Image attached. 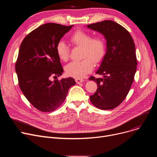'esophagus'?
Masks as SVG:
<instances>
[{"mask_svg":"<svg viewBox=\"0 0 157 157\" xmlns=\"http://www.w3.org/2000/svg\"><path fill=\"white\" fill-rule=\"evenodd\" d=\"M75 81H76V83H77L78 84H79V83H83V81H85L84 79H80V78H76V79H75Z\"/></svg>","mask_w":157,"mask_h":157,"instance_id":"1","label":"esophagus"}]
</instances>
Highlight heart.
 Listing matches in <instances>:
<instances>
[{"mask_svg": "<svg viewBox=\"0 0 157 157\" xmlns=\"http://www.w3.org/2000/svg\"><path fill=\"white\" fill-rule=\"evenodd\" d=\"M69 42L74 46L81 47L80 61L72 62L65 66V71L67 76L81 78L93 70L94 63L102 61L105 52V44L101 36L92 37L88 33L78 30L74 32L69 38ZM56 52L60 60L67 61L69 58V49L62 40L58 42Z\"/></svg>", "mask_w": 157, "mask_h": 157, "instance_id": "heart-1", "label": "heart"}]
</instances>
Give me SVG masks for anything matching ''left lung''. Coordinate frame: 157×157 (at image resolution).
<instances>
[{
  "label": "left lung",
  "mask_w": 157,
  "mask_h": 157,
  "mask_svg": "<svg viewBox=\"0 0 157 157\" xmlns=\"http://www.w3.org/2000/svg\"><path fill=\"white\" fill-rule=\"evenodd\" d=\"M86 27L103 34L107 44L106 53L96 72L104 78H89L97 82L98 87L90 99L98 109H113L125 99L134 81L137 64L134 40L124 27L111 20Z\"/></svg>",
  "instance_id": "8db88e82"
}]
</instances>
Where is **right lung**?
<instances>
[{
	"instance_id": "1",
	"label": "right lung",
	"mask_w": 157,
	"mask_h": 157,
	"mask_svg": "<svg viewBox=\"0 0 157 157\" xmlns=\"http://www.w3.org/2000/svg\"><path fill=\"white\" fill-rule=\"evenodd\" d=\"M72 26L42 25L30 32L20 45L15 64L19 86L29 102L42 112L59 108L69 89L76 83L71 77L51 80L63 71L56 46Z\"/></svg>"
}]
</instances>
